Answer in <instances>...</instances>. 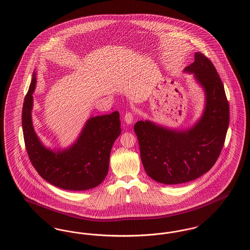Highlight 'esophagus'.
I'll return each mask as SVG.
<instances>
[{"label": "esophagus", "mask_w": 250, "mask_h": 250, "mask_svg": "<svg viewBox=\"0 0 250 250\" xmlns=\"http://www.w3.org/2000/svg\"><path fill=\"white\" fill-rule=\"evenodd\" d=\"M134 120V115L132 112H126L125 115V123L127 125H131Z\"/></svg>", "instance_id": "34e87169"}]
</instances>
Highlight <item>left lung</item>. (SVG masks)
<instances>
[{
	"mask_svg": "<svg viewBox=\"0 0 250 250\" xmlns=\"http://www.w3.org/2000/svg\"><path fill=\"white\" fill-rule=\"evenodd\" d=\"M184 72L192 74L204 91L199 120L186 129H170L149 120L134 125L146 173L165 185L190 182L209 171L223 148L229 123L224 85L212 62L196 52Z\"/></svg>",
	"mask_w": 250,
	"mask_h": 250,
	"instance_id": "left-lung-1",
	"label": "left lung"
}]
</instances>
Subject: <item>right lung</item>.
Listing matches in <instances>:
<instances>
[{
	"label": "right lung",
	"mask_w": 250,
	"mask_h": 250,
	"mask_svg": "<svg viewBox=\"0 0 250 250\" xmlns=\"http://www.w3.org/2000/svg\"><path fill=\"white\" fill-rule=\"evenodd\" d=\"M36 85L34 72L21 118L24 143L33 166L42 178L62 189L83 191L97 187L107 176L110 151L121 134L119 112L89 118L75 143L52 150L42 143L33 125Z\"/></svg>",
	"instance_id": "add662e5"
}]
</instances>
